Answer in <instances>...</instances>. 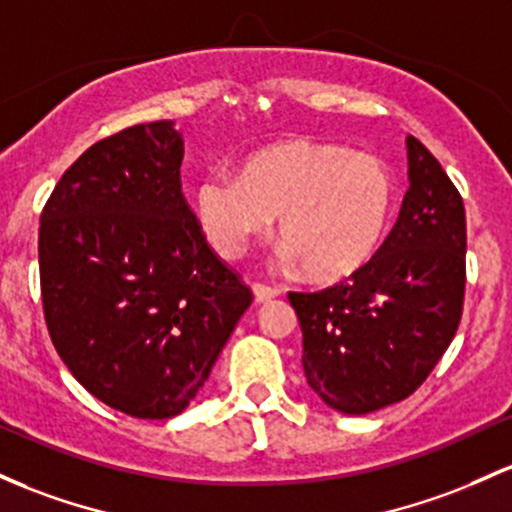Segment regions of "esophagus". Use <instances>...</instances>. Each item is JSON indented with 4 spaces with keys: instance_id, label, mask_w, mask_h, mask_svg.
<instances>
[{
    "instance_id": "esophagus-1",
    "label": "esophagus",
    "mask_w": 512,
    "mask_h": 512,
    "mask_svg": "<svg viewBox=\"0 0 512 512\" xmlns=\"http://www.w3.org/2000/svg\"><path fill=\"white\" fill-rule=\"evenodd\" d=\"M252 294H255L257 301H269V299H277L279 289H274V286H265V284H252Z\"/></svg>"
}]
</instances>
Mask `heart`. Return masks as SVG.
<instances>
[{"label": "heart", "instance_id": "obj_1", "mask_svg": "<svg viewBox=\"0 0 512 512\" xmlns=\"http://www.w3.org/2000/svg\"><path fill=\"white\" fill-rule=\"evenodd\" d=\"M192 204L201 233L226 260L243 255L279 216L284 260L330 284L374 260L391 228L396 179L374 155L291 138L247 155L240 174L201 177Z\"/></svg>", "mask_w": 512, "mask_h": 512}]
</instances>
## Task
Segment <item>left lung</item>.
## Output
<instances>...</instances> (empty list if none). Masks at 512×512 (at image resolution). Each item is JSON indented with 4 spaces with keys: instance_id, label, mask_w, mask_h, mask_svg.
Here are the masks:
<instances>
[{
    "instance_id": "8db88e82",
    "label": "left lung",
    "mask_w": 512,
    "mask_h": 512,
    "mask_svg": "<svg viewBox=\"0 0 512 512\" xmlns=\"http://www.w3.org/2000/svg\"><path fill=\"white\" fill-rule=\"evenodd\" d=\"M401 213L374 260L345 282L289 301L303 333V372L333 411L364 415L428 379L462 320L464 201L435 155L408 136Z\"/></svg>"
}]
</instances>
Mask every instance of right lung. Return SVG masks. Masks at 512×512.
<instances>
[{"label": "right lung", "mask_w": 512, "mask_h": 512, "mask_svg": "<svg viewBox=\"0 0 512 512\" xmlns=\"http://www.w3.org/2000/svg\"><path fill=\"white\" fill-rule=\"evenodd\" d=\"M182 157L174 121L131 126L84 150L41 213L50 340L84 389L133 418L182 413L252 303L184 199Z\"/></svg>", "instance_id": "obj_1"}]
</instances>
